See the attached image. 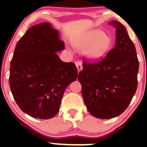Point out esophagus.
Masks as SVG:
<instances>
[{"label":"esophagus","mask_w":147,"mask_h":147,"mask_svg":"<svg viewBox=\"0 0 147 147\" xmlns=\"http://www.w3.org/2000/svg\"><path fill=\"white\" fill-rule=\"evenodd\" d=\"M76 65L78 68V71H80L83 69V66H82V62L81 61H77L76 62Z\"/></svg>","instance_id":"esophagus-1"}]
</instances>
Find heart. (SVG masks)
Masks as SVG:
<instances>
[{"label":"heart","instance_id":"heart-1","mask_svg":"<svg viewBox=\"0 0 147 147\" xmlns=\"http://www.w3.org/2000/svg\"><path fill=\"white\" fill-rule=\"evenodd\" d=\"M74 47L80 51H85L88 61H100L109 52L113 45L112 38L103 30L94 29L87 31L73 41Z\"/></svg>","mask_w":147,"mask_h":147}]
</instances>
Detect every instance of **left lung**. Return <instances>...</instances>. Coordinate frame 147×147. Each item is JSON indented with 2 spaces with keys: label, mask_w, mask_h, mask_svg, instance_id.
I'll list each match as a JSON object with an SVG mask.
<instances>
[{
  "label": "left lung",
  "mask_w": 147,
  "mask_h": 147,
  "mask_svg": "<svg viewBox=\"0 0 147 147\" xmlns=\"http://www.w3.org/2000/svg\"><path fill=\"white\" fill-rule=\"evenodd\" d=\"M109 25L116 28L115 47L99 62L84 61L78 75L86 109L103 119L119 116L128 107L138 87L139 71L136 47L126 27L117 21Z\"/></svg>",
  "instance_id": "obj_1"
}]
</instances>
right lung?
<instances>
[{
    "label": "right lung",
    "instance_id": "obj_1",
    "mask_svg": "<svg viewBox=\"0 0 147 147\" xmlns=\"http://www.w3.org/2000/svg\"><path fill=\"white\" fill-rule=\"evenodd\" d=\"M59 34L49 23L36 25L26 30L14 50L9 86L19 108L34 118L55 117L67 86L78 78L75 64L62 61L57 53L64 49Z\"/></svg>",
    "mask_w": 147,
    "mask_h": 147
}]
</instances>
